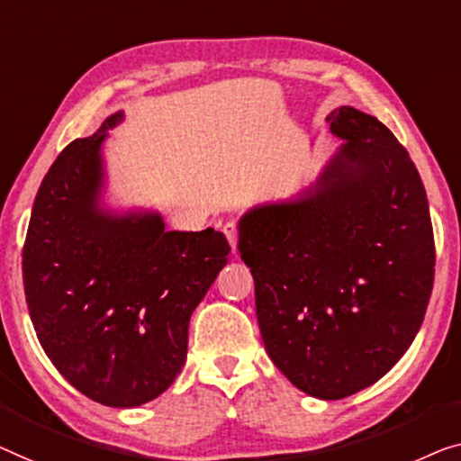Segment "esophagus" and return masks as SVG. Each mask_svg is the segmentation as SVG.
I'll return each instance as SVG.
<instances>
[{"label":"esophagus","instance_id":"1","mask_svg":"<svg viewBox=\"0 0 461 461\" xmlns=\"http://www.w3.org/2000/svg\"><path fill=\"white\" fill-rule=\"evenodd\" d=\"M223 233H225V236H228L233 252H236V246H238V223H236V221H228V223H225V225H223Z\"/></svg>","mask_w":461,"mask_h":461}]
</instances>
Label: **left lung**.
Instances as JSON below:
<instances>
[{
    "mask_svg": "<svg viewBox=\"0 0 461 461\" xmlns=\"http://www.w3.org/2000/svg\"><path fill=\"white\" fill-rule=\"evenodd\" d=\"M326 121L347 144L301 200L246 212L238 250L271 361L303 393L334 401L403 357L437 255L422 179L391 129L351 106Z\"/></svg>",
    "mask_w": 461,
    "mask_h": 461,
    "instance_id": "obj_1",
    "label": "left lung"
}]
</instances>
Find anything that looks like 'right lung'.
<instances>
[{
  "mask_svg": "<svg viewBox=\"0 0 461 461\" xmlns=\"http://www.w3.org/2000/svg\"><path fill=\"white\" fill-rule=\"evenodd\" d=\"M58 154L39 187L23 249L31 321L68 384L95 403L138 407L163 394L187 355L196 304L231 252L221 231H165L158 215L110 217L95 206L100 146Z\"/></svg>",
  "mask_w": 461,
  "mask_h": 461,
  "instance_id": "obj_1",
  "label": "right lung"
}]
</instances>
